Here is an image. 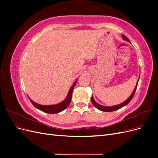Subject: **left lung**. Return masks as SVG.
I'll list each match as a JSON object with an SVG mask.
<instances>
[{"instance_id":"8db88e82","label":"left lung","mask_w":158,"mask_h":158,"mask_svg":"<svg viewBox=\"0 0 158 158\" xmlns=\"http://www.w3.org/2000/svg\"><path fill=\"white\" fill-rule=\"evenodd\" d=\"M123 39L124 40L127 41L131 43L130 40H129L128 39V37H127L125 35H123ZM139 78H140V76H139ZM138 80H139V78H138V81H137V84H136V87H135V89H134V91L132 92V94L131 95V96L129 97V98L126 100L125 102H123V103H121V104H118V105H117V106H111V107L101 106V105H99V104H98L97 102H95V100L94 99V98H93V95H92V99H91V100H92V103H93V105H94V107H95V108H97L98 109L100 110V111H105V112H111V111H116V110H117V109H121V107L127 106V105L131 101V99H132V98H133V96H134V95H135V94L136 89L137 85H138Z\"/></svg>"}]
</instances>
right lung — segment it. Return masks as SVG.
<instances>
[{"label": "right lung", "mask_w": 158, "mask_h": 158, "mask_svg": "<svg viewBox=\"0 0 158 158\" xmlns=\"http://www.w3.org/2000/svg\"><path fill=\"white\" fill-rule=\"evenodd\" d=\"M77 80H76L74 83L73 84V85L71 86L66 99L64 100V101H63L58 104L51 105V106H44V105L38 104L34 102H33L31 99H30V98L29 99L30 100V102H31V103L33 105V106H35L37 109H40V111H44L45 113H50V114L58 113L59 112L64 111V110L67 108V107L69 106V104L71 102L72 94H73V89H74V86L76 85V82H77Z\"/></svg>", "instance_id": "add662e5"}]
</instances>
